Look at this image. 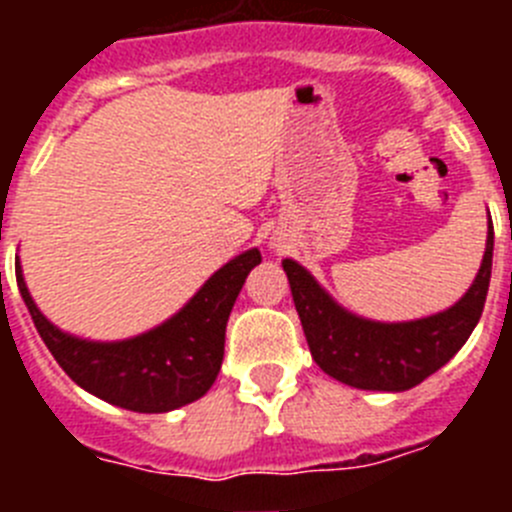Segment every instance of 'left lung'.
Masks as SVG:
<instances>
[{"instance_id": "obj_1", "label": "left lung", "mask_w": 512, "mask_h": 512, "mask_svg": "<svg viewBox=\"0 0 512 512\" xmlns=\"http://www.w3.org/2000/svg\"><path fill=\"white\" fill-rule=\"evenodd\" d=\"M495 233L487 228V246L472 287L459 302L428 318L382 323L361 318L338 305L320 282L295 259H284L292 300L315 364L328 377L356 390L405 392L438 372L482 318L492 274Z\"/></svg>"}]
</instances>
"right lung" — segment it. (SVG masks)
<instances>
[{
  "label": "right lung",
  "mask_w": 512,
  "mask_h": 512,
  "mask_svg": "<svg viewBox=\"0 0 512 512\" xmlns=\"http://www.w3.org/2000/svg\"><path fill=\"white\" fill-rule=\"evenodd\" d=\"M259 264V248L238 253L169 320L122 341H89L53 325L35 305L20 264L17 287L43 343L81 390L133 413H169L200 400L217 379L230 310Z\"/></svg>",
  "instance_id": "right-lung-1"
}]
</instances>
